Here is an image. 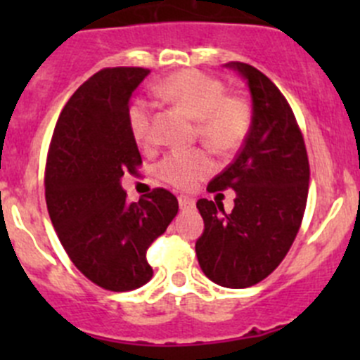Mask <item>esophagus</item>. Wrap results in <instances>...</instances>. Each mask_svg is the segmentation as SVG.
<instances>
[{"mask_svg":"<svg viewBox=\"0 0 360 360\" xmlns=\"http://www.w3.org/2000/svg\"><path fill=\"white\" fill-rule=\"evenodd\" d=\"M177 202H179L181 210H193L195 209V200L191 197H186V195H179V197H177Z\"/></svg>","mask_w":360,"mask_h":360,"instance_id":"1","label":"esophagus"}]
</instances>
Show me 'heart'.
<instances>
[{"label":"heart","instance_id":"heart-1","mask_svg":"<svg viewBox=\"0 0 360 360\" xmlns=\"http://www.w3.org/2000/svg\"><path fill=\"white\" fill-rule=\"evenodd\" d=\"M155 92L167 103L195 118L197 137L219 155L237 151L252 127V108L244 96L226 94L216 76L200 69H181L157 83ZM129 130L139 146L153 144V108L144 97H136L127 110ZM214 162L205 150H174L158 162L157 176L181 190H190L209 176Z\"/></svg>","mask_w":360,"mask_h":360}]
</instances>
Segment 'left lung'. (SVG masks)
<instances>
[{"instance_id": "obj_1", "label": "left lung", "mask_w": 360, "mask_h": 360, "mask_svg": "<svg viewBox=\"0 0 360 360\" xmlns=\"http://www.w3.org/2000/svg\"><path fill=\"white\" fill-rule=\"evenodd\" d=\"M248 79L252 127L233 162L207 186L235 190V207L200 198L203 233L195 244L203 274L230 289L266 278L291 249L308 198L307 146L296 116L274 82L250 64L228 63Z\"/></svg>"}]
</instances>
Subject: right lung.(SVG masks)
Segmentation results:
<instances>
[{"label": "right lung", "mask_w": 360, "mask_h": 360, "mask_svg": "<svg viewBox=\"0 0 360 360\" xmlns=\"http://www.w3.org/2000/svg\"><path fill=\"white\" fill-rule=\"evenodd\" d=\"M148 72L106 68L90 76L60 112L46 157V209L60 244L89 281L115 292L151 281L146 250L179 209L165 188L130 203L120 184L143 165L127 110Z\"/></svg>", "instance_id": "right-lung-1"}]
</instances>
